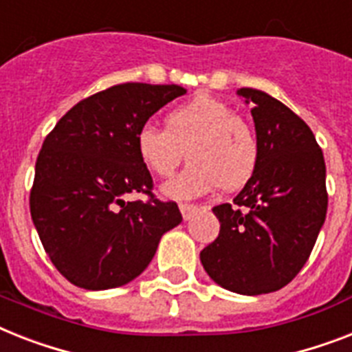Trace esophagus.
I'll list each match as a JSON object with an SVG mask.
<instances>
[{
    "label": "esophagus",
    "mask_w": 352,
    "mask_h": 352,
    "mask_svg": "<svg viewBox=\"0 0 352 352\" xmlns=\"http://www.w3.org/2000/svg\"><path fill=\"white\" fill-rule=\"evenodd\" d=\"M179 208H181L182 219H184V221H190L191 217H193V213L197 211V206L195 204H188V202H182V204H179Z\"/></svg>",
    "instance_id": "obj_1"
}]
</instances>
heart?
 I'll use <instances>...</instances> for the list:
<instances>
[{
	"mask_svg": "<svg viewBox=\"0 0 352 352\" xmlns=\"http://www.w3.org/2000/svg\"><path fill=\"white\" fill-rule=\"evenodd\" d=\"M135 150L150 173L166 179L190 161L162 191L173 199H191L222 190H239L250 181L260 159L253 128L228 102L195 96L164 117V130L144 124L135 135Z\"/></svg>",
	"mask_w": 352,
	"mask_h": 352,
	"instance_id": "heart-1",
	"label": "heart"
}]
</instances>
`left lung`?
Masks as SVG:
<instances>
[{"label":"left lung","mask_w":352,"mask_h":352,"mask_svg":"<svg viewBox=\"0 0 352 352\" xmlns=\"http://www.w3.org/2000/svg\"><path fill=\"white\" fill-rule=\"evenodd\" d=\"M251 107L258 166L233 204H219L215 241L201 251L206 273L224 289H282L309 258L327 213L325 161L311 128L270 94L241 88Z\"/></svg>","instance_id":"8db88e82"}]
</instances>
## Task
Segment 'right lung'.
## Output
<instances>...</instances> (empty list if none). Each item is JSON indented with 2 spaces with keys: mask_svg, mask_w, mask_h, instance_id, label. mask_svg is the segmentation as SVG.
Returning a JSON list of instances; mask_svg holds the SVG:
<instances>
[{
  "mask_svg": "<svg viewBox=\"0 0 352 352\" xmlns=\"http://www.w3.org/2000/svg\"><path fill=\"white\" fill-rule=\"evenodd\" d=\"M184 94L177 85H116L77 102L43 141L30 215L48 258L77 287L128 284L146 270L161 236L181 224L177 202L153 195L135 135ZM128 192L147 201L126 203Z\"/></svg>",
  "mask_w": 352,
  "mask_h": 352,
  "instance_id": "right-lung-1",
  "label": "right lung"
}]
</instances>
